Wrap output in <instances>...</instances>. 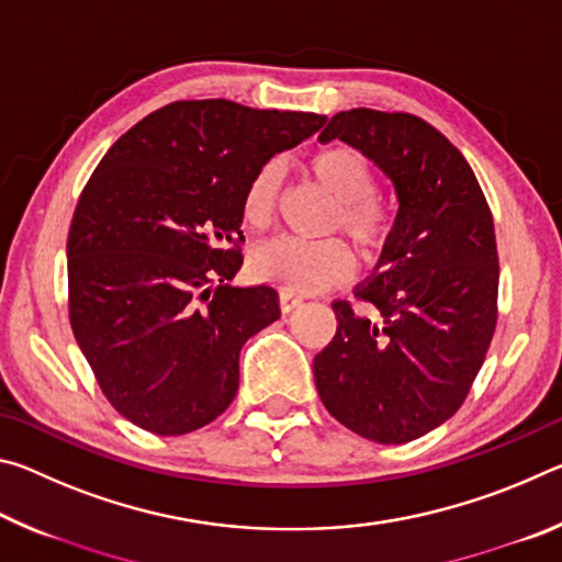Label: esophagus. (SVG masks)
<instances>
[{
    "label": "esophagus",
    "mask_w": 562,
    "mask_h": 562,
    "mask_svg": "<svg viewBox=\"0 0 562 562\" xmlns=\"http://www.w3.org/2000/svg\"><path fill=\"white\" fill-rule=\"evenodd\" d=\"M300 304H302V297H294V294H290V292H280V310L282 312L297 310Z\"/></svg>",
    "instance_id": "obj_1"
}]
</instances>
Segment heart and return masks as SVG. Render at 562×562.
Instances as JSON below:
<instances>
[{
  "label": "heart",
  "instance_id": "obj_1",
  "mask_svg": "<svg viewBox=\"0 0 562 562\" xmlns=\"http://www.w3.org/2000/svg\"><path fill=\"white\" fill-rule=\"evenodd\" d=\"M307 176L337 203L331 217L335 227H341L364 255L382 250L389 233V221L376 205V176L367 158L347 146H331L310 156ZM280 164H265L250 178L243 195V217L247 225L265 227L280 195ZM250 270L258 280L278 284L282 292L312 294L349 278L351 255L339 240L304 243L294 237H280L260 245L252 252Z\"/></svg>",
  "mask_w": 562,
  "mask_h": 562
}]
</instances>
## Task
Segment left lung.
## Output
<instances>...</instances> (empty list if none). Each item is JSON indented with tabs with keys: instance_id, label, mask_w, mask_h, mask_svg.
<instances>
[{
	"instance_id": "8db88e82",
	"label": "left lung",
	"mask_w": 562,
	"mask_h": 562,
	"mask_svg": "<svg viewBox=\"0 0 562 562\" xmlns=\"http://www.w3.org/2000/svg\"><path fill=\"white\" fill-rule=\"evenodd\" d=\"M339 138L392 180L396 217L355 294L379 319L335 300V339L312 361L327 412L376 443L434 431L463 404L496 329L498 252L471 166L412 113L351 109L319 140Z\"/></svg>"
}]
</instances>
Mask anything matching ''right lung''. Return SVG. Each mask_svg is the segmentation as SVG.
I'll return each instance as SVG.
<instances>
[{
	"instance_id": "add662e5",
	"label": "right lung",
	"mask_w": 562,
	"mask_h": 562,
	"mask_svg": "<svg viewBox=\"0 0 562 562\" xmlns=\"http://www.w3.org/2000/svg\"><path fill=\"white\" fill-rule=\"evenodd\" d=\"M327 116L225 99L176 101L109 148L66 243L74 337L109 402L140 429L180 436L237 394L240 349L280 319L270 284L233 288L243 195L274 154Z\"/></svg>"
}]
</instances>
